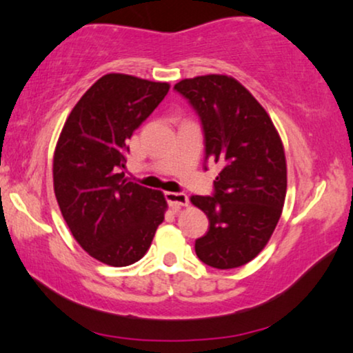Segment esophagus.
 Returning <instances> with one entry per match:
<instances>
[{
    "label": "esophagus",
    "instance_id": "1",
    "mask_svg": "<svg viewBox=\"0 0 353 353\" xmlns=\"http://www.w3.org/2000/svg\"><path fill=\"white\" fill-rule=\"evenodd\" d=\"M166 200L172 208H181V206L189 205V196L181 192H166Z\"/></svg>",
    "mask_w": 353,
    "mask_h": 353
}]
</instances>
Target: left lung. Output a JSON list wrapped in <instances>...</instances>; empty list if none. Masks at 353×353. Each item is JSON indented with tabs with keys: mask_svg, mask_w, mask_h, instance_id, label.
<instances>
[{
	"mask_svg": "<svg viewBox=\"0 0 353 353\" xmlns=\"http://www.w3.org/2000/svg\"><path fill=\"white\" fill-rule=\"evenodd\" d=\"M174 88L199 112L205 159L223 168L213 196H190L210 221L208 232L195 241L196 256L218 270L247 265L270 242L283 214V140L265 108L231 75H199Z\"/></svg>",
	"mask_w": 353,
	"mask_h": 353,
	"instance_id": "8db88e82",
	"label": "left lung"
}]
</instances>
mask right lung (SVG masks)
I'll use <instances>...</instances> for the list:
<instances>
[{
  "instance_id": "right-lung-1",
  "label": "right lung",
  "mask_w": 353,
  "mask_h": 353,
  "mask_svg": "<svg viewBox=\"0 0 353 353\" xmlns=\"http://www.w3.org/2000/svg\"><path fill=\"white\" fill-rule=\"evenodd\" d=\"M168 82L106 74L69 112L53 154V187L75 241L95 260L129 266L152 245L168 201L124 177L125 140L169 92Z\"/></svg>"
}]
</instances>
